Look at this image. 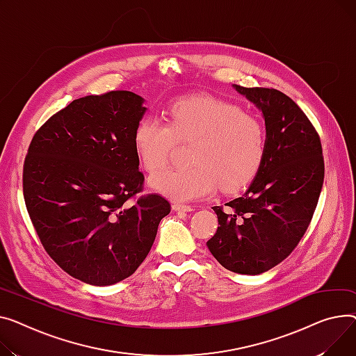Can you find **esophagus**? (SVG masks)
Returning a JSON list of instances; mask_svg holds the SVG:
<instances>
[{"instance_id": "esophagus-1", "label": "esophagus", "mask_w": 356, "mask_h": 356, "mask_svg": "<svg viewBox=\"0 0 356 356\" xmlns=\"http://www.w3.org/2000/svg\"><path fill=\"white\" fill-rule=\"evenodd\" d=\"M172 208L175 211H185V213H190L194 211V208L191 205H186V204H179V202H174Z\"/></svg>"}]
</instances>
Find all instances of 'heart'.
Returning a JSON list of instances; mask_svg holds the SVG:
<instances>
[{"instance_id":"obj_1","label":"heart","mask_w":356,"mask_h":356,"mask_svg":"<svg viewBox=\"0 0 356 356\" xmlns=\"http://www.w3.org/2000/svg\"><path fill=\"white\" fill-rule=\"evenodd\" d=\"M168 124L142 116L134 129V148L142 168L158 172L168 165L177 142H191V163L155 174L151 184L175 200L236 193L252 181L263 162L267 135L263 122L234 103L210 95L179 97L165 109Z\"/></svg>"}]
</instances>
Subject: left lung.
<instances>
[{
	"label": "left lung",
	"mask_w": 356,
	"mask_h": 356,
	"mask_svg": "<svg viewBox=\"0 0 356 356\" xmlns=\"http://www.w3.org/2000/svg\"><path fill=\"white\" fill-rule=\"evenodd\" d=\"M236 89L261 109L267 145L256 178L218 217L207 241L229 271L260 275L282 263L299 244L316 210L325 178L322 143L305 112L277 89Z\"/></svg>",
	"instance_id": "1"
}]
</instances>
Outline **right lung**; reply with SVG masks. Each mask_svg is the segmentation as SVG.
<instances>
[{
	"mask_svg": "<svg viewBox=\"0 0 356 356\" xmlns=\"http://www.w3.org/2000/svg\"><path fill=\"white\" fill-rule=\"evenodd\" d=\"M132 92L73 100L33 136L24 201L47 254L74 279L109 286L148 256L171 204L142 194L134 129L146 108Z\"/></svg>",
	"mask_w": 356,
	"mask_h": 356,
	"instance_id": "add662e5",
	"label": "right lung"
}]
</instances>
